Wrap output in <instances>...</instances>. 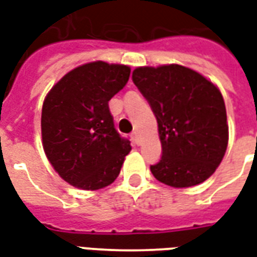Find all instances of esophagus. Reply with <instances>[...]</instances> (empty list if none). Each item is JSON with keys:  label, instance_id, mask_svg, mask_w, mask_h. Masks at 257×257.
<instances>
[{"label": "esophagus", "instance_id": "34e87169", "mask_svg": "<svg viewBox=\"0 0 257 257\" xmlns=\"http://www.w3.org/2000/svg\"><path fill=\"white\" fill-rule=\"evenodd\" d=\"M131 136H132V140H134L135 143H136V145H139V135H138V132H134Z\"/></svg>", "mask_w": 257, "mask_h": 257}]
</instances>
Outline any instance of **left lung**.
Here are the masks:
<instances>
[{
	"label": "left lung",
	"mask_w": 257,
	"mask_h": 257,
	"mask_svg": "<svg viewBox=\"0 0 257 257\" xmlns=\"http://www.w3.org/2000/svg\"><path fill=\"white\" fill-rule=\"evenodd\" d=\"M132 81L158 123L162 156L150 167L154 178L172 187L202 183L219 167L228 142L220 90L179 64L136 68Z\"/></svg>",
	"instance_id": "8db88e82"
}]
</instances>
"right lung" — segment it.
Segmentation results:
<instances>
[{
  "mask_svg": "<svg viewBox=\"0 0 257 257\" xmlns=\"http://www.w3.org/2000/svg\"><path fill=\"white\" fill-rule=\"evenodd\" d=\"M131 68L93 62L74 68L42 106L44 150L67 183L99 190L119 175L131 142L114 126L108 100L126 85Z\"/></svg>",
  "mask_w": 257,
  "mask_h": 257,
  "instance_id": "right-lung-1",
  "label": "right lung"
}]
</instances>
